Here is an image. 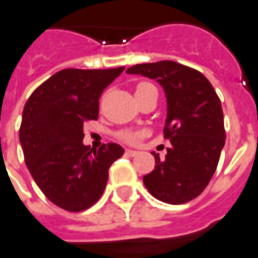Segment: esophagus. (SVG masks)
<instances>
[{
	"label": "esophagus",
	"mask_w": 258,
	"mask_h": 258,
	"mask_svg": "<svg viewBox=\"0 0 258 258\" xmlns=\"http://www.w3.org/2000/svg\"><path fill=\"white\" fill-rule=\"evenodd\" d=\"M125 153H126L127 156H136V155H137V153H139V152L137 151H133V149H126V151H125Z\"/></svg>",
	"instance_id": "obj_1"
}]
</instances>
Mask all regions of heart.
Instances as JSON below:
<instances>
[{
	"mask_svg": "<svg viewBox=\"0 0 258 258\" xmlns=\"http://www.w3.org/2000/svg\"><path fill=\"white\" fill-rule=\"evenodd\" d=\"M147 85H149V83H140V85L137 86V89H140V87H144V86H147ZM119 139L122 140V141H125V143L136 144L140 139H141V135H140V133H137V132L125 131V132H122L121 135H119Z\"/></svg>",
	"mask_w": 258,
	"mask_h": 258,
	"instance_id": "1",
	"label": "heart"
}]
</instances>
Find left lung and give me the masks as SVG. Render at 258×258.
Instances as JSON below:
<instances>
[{
  "instance_id": "left-lung-1",
  "label": "left lung",
  "mask_w": 258,
  "mask_h": 258,
  "mask_svg": "<svg viewBox=\"0 0 258 258\" xmlns=\"http://www.w3.org/2000/svg\"><path fill=\"white\" fill-rule=\"evenodd\" d=\"M127 74L156 79L167 97L164 139L171 141L164 160L143 177L148 191L169 205L199 197L218 165L225 145L223 111L209 79L197 70L172 60L132 66Z\"/></svg>"
}]
</instances>
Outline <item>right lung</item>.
<instances>
[{
	"label": "right lung",
	"mask_w": 258,
	"mask_h": 258,
	"mask_svg": "<svg viewBox=\"0 0 258 258\" xmlns=\"http://www.w3.org/2000/svg\"><path fill=\"white\" fill-rule=\"evenodd\" d=\"M123 70H61L24 106L20 143L25 164L44 195L63 210L78 213L98 202L110 165L123 155L118 144L98 151L83 144V125L98 118L101 94Z\"/></svg>",
	"instance_id": "obj_1"
}]
</instances>
